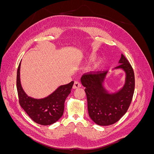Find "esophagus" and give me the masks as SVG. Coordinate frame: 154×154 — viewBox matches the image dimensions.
Masks as SVG:
<instances>
[{"mask_svg": "<svg viewBox=\"0 0 154 154\" xmlns=\"http://www.w3.org/2000/svg\"><path fill=\"white\" fill-rule=\"evenodd\" d=\"M81 86H82V85H81V83H80V82L75 81V82H74V85H73V88H74V89H75V88H80Z\"/></svg>", "mask_w": 154, "mask_h": 154, "instance_id": "obj_1", "label": "esophagus"}]
</instances>
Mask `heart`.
I'll use <instances>...</instances> for the list:
<instances>
[{
    "instance_id": "heart-1",
    "label": "heart",
    "mask_w": 154,
    "mask_h": 154,
    "mask_svg": "<svg viewBox=\"0 0 154 154\" xmlns=\"http://www.w3.org/2000/svg\"><path fill=\"white\" fill-rule=\"evenodd\" d=\"M99 63H100V62L99 61H97V62H96L95 63H94V67H97V66H98V64H99Z\"/></svg>"
}]
</instances>
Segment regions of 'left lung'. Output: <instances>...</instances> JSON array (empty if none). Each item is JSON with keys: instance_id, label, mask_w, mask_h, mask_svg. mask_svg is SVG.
<instances>
[{"instance_id": "8db88e82", "label": "left lung", "mask_w": 154, "mask_h": 154, "mask_svg": "<svg viewBox=\"0 0 154 154\" xmlns=\"http://www.w3.org/2000/svg\"><path fill=\"white\" fill-rule=\"evenodd\" d=\"M119 63L115 69H123L126 77L123 87L116 92L110 94L103 87L107 71L83 74L81 78L82 84L85 87L88 115L98 125L108 126L118 122L131 103L135 88L133 69L123 54Z\"/></svg>"}]
</instances>
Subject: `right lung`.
Wrapping results in <instances>:
<instances>
[{"instance_id": "add662e5", "label": "right lung", "mask_w": 154, "mask_h": 154, "mask_svg": "<svg viewBox=\"0 0 154 154\" xmlns=\"http://www.w3.org/2000/svg\"><path fill=\"white\" fill-rule=\"evenodd\" d=\"M20 62L17 69V88L19 103L32 120L42 125H50L62 117L66 99L71 92L74 82L60 86L48 97L35 99L27 96L22 87L20 80Z\"/></svg>"}]
</instances>
